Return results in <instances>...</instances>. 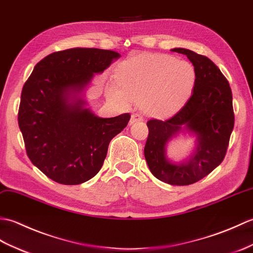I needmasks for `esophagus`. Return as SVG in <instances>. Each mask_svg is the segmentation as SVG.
<instances>
[{
  "mask_svg": "<svg viewBox=\"0 0 253 253\" xmlns=\"http://www.w3.org/2000/svg\"><path fill=\"white\" fill-rule=\"evenodd\" d=\"M143 116L139 115V114H133L131 117V121H130V125H133L134 122H137V121H143Z\"/></svg>",
  "mask_w": 253,
  "mask_h": 253,
  "instance_id": "1",
  "label": "esophagus"
}]
</instances>
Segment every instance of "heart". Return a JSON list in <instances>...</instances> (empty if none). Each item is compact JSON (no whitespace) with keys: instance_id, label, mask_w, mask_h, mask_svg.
I'll list each match as a JSON object with an SVG mask.
<instances>
[{"instance_id":"b5f03b06","label":"heart","mask_w":253,"mask_h":253,"mask_svg":"<svg viewBox=\"0 0 253 253\" xmlns=\"http://www.w3.org/2000/svg\"><path fill=\"white\" fill-rule=\"evenodd\" d=\"M117 83L107 86L110 99L126 107L141 103L154 116H166L181 107L194 87L196 72L186 60L169 55L139 54L116 69Z\"/></svg>"}]
</instances>
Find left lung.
Masks as SVG:
<instances>
[{
    "instance_id": "left-lung-1",
    "label": "left lung",
    "mask_w": 253,
    "mask_h": 253,
    "mask_svg": "<svg viewBox=\"0 0 253 253\" xmlns=\"http://www.w3.org/2000/svg\"><path fill=\"white\" fill-rule=\"evenodd\" d=\"M194 65L196 79L192 96L167 120L147 121L148 137L144 148L150 172L171 185H189L207 176L223 161L234 128L232 89L215 64L186 48H173ZM198 136V147L190 160L172 164L166 159L165 145L181 127Z\"/></svg>"
}]
</instances>
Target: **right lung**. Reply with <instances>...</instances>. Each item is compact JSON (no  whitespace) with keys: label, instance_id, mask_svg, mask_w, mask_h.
<instances>
[{"label":"right lung","instance_id":"right-lung-1","mask_svg":"<svg viewBox=\"0 0 253 253\" xmlns=\"http://www.w3.org/2000/svg\"><path fill=\"white\" fill-rule=\"evenodd\" d=\"M119 57L109 49L59 50L39 61L24 84L18 125L27 155L53 181L78 185L96 175L110 141L127 126L130 114L99 118L79 96Z\"/></svg>","mask_w":253,"mask_h":253}]
</instances>
